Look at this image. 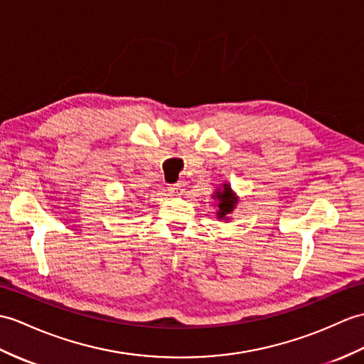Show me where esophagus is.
I'll return each mask as SVG.
<instances>
[{"label":"esophagus","mask_w":364,"mask_h":364,"mask_svg":"<svg viewBox=\"0 0 364 364\" xmlns=\"http://www.w3.org/2000/svg\"><path fill=\"white\" fill-rule=\"evenodd\" d=\"M168 192H171V196H173V197L181 196V192H183V183L171 184V186H168Z\"/></svg>","instance_id":"obj_1"}]
</instances>
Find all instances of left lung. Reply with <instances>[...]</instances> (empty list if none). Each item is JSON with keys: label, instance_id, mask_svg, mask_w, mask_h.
<instances>
[{"label": "left lung", "instance_id": "8db88e82", "mask_svg": "<svg viewBox=\"0 0 364 364\" xmlns=\"http://www.w3.org/2000/svg\"><path fill=\"white\" fill-rule=\"evenodd\" d=\"M213 198L215 200V215L218 220H223V222H230L231 220V214L234 213L235 206H237L239 203V196L235 193L231 188L230 183H222L218 188L215 189V192L213 193Z\"/></svg>", "mask_w": 364, "mask_h": 364}]
</instances>
